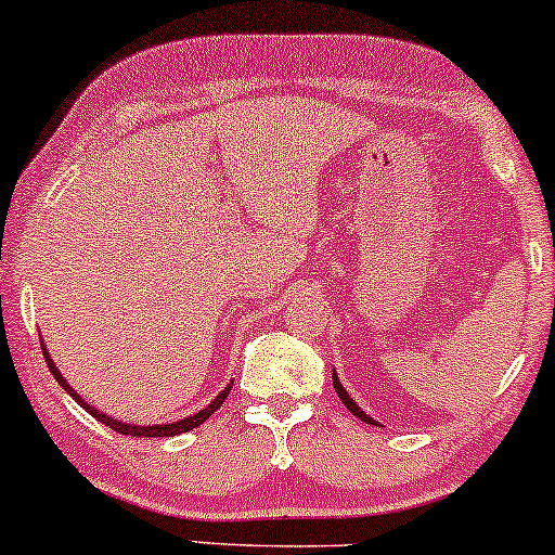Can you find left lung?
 <instances>
[{
    "label": "left lung",
    "instance_id": "1",
    "mask_svg": "<svg viewBox=\"0 0 555 555\" xmlns=\"http://www.w3.org/2000/svg\"><path fill=\"white\" fill-rule=\"evenodd\" d=\"M333 387H335V391H338L340 402H343V404H346V406H348V410H350V412H353V415H356V417H359V420H363V423H369V425H378L374 417H369V415H366V412H363V410H361V406H359V404H356V399L348 395V391H346V387H343V384H340V378H338V374H335V371H333Z\"/></svg>",
    "mask_w": 555,
    "mask_h": 555
}]
</instances>
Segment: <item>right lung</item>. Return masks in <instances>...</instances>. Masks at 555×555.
I'll return each instance as SVG.
<instances>
[{
  "label": "right lung",
  "instance_id": "1",
  "mask_svg": "<svg viewBox=\"0 0 555 555\" xmlns=\"http://www.w3.org/2000/svg\"><path fill=\"white\" fill-rule=\"evenodd\" d=\"M43 356H46L48 369H51V374L55 376V382H59L61 387L68 391V397H74V402H76V404H81L83 410H87L91 417H96V420H100L102 425L112 427V430H117L120 435H138V438H173V435H181V433L192 430V427L202 425V423H205L207 417H212L215 412L220 410L222 402H225V399H228V391H230V387H233V382H230L228 387L222 389L220 395H217V397L212 399V402H209L207 406H202L199 412H194V415H189V417H184V420H177V423H166V425H135V423H122V420H115L112 415H107V412H102V410H96V406H91V404L87 402V399H81L79 395H76V389L72 387V384L66 382V378H63V374L59 371V366H55L51 356H48L46 346H43Z\"/></svg>",
  "mask_w": 555,
  "mask_h": 555
}]
</instances>
